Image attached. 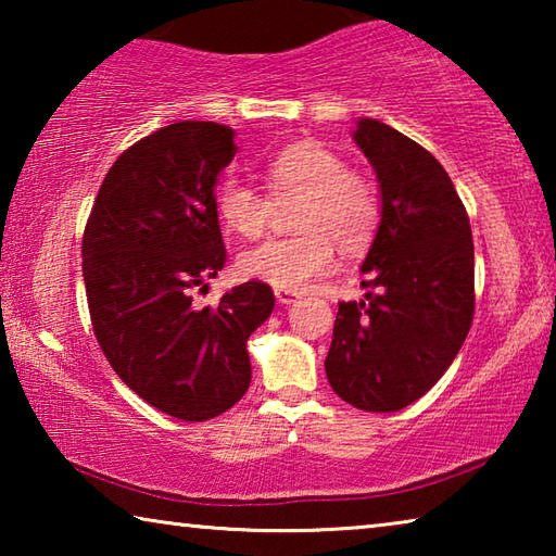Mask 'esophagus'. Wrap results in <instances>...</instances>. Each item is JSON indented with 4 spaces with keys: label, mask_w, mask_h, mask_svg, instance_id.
I'll use <instances>...</instances> for the list:
<instances>
[{
    "label": "esophagus",
    "mask_w": 556,
    "mask_h": 556,
    "mask_svg": "<svg viewBox=\"0 0 556 556\" xmlns=\"http://www.w3.org/2000/svg\"><path fill=\"white\" fill-rule=\"evenodd\" d=\"M275 296L279 304H294V301L299 299V294H294V291H287V289H277Z\"/></svg>",
    "instance_id": "esophagus-1"
}]
</instances>
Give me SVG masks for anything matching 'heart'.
<instances>
[{"label":"heart","mask_w":556,"mask_h":556,"mask_svg":"<svg viewBox=\"0 0 556 556\" xmlns=\"http://www.w3.org/2000/svg\"><path fill=\"white\" fill-rule=\"evenodd\" d=\"M267 192L242 181H225L218 191V213L225 228L255 240L267 230L275 203L296 201L291 238L267 240L242 252L238 267L244 277L269 287L299 291L328 275L336 265V245L361 252L370 244L382 218V195L375 178L351 168L331 147L299 139L271 154L265 168Z\"/></svg>","instance_id":"b5f03b06"}]
</instances>
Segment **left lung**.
Masks as SVG:
<instances>
[{"label":"left lung","instance_id":"8db88e82","mask_svg":"<svg viewBox=\"0 0 556 556\" xmlns=\"http://www.w3.org/2000/svg\"><path fill=\"white\" fill-rule=\"evenodd\" d=\"M355 142L382 191L365 301H341L326 375L365 412H397L439 382L473 324V238L454 184L425 147L378 119Z\"/></svg>","mask_w":556,"mask_h":556}]
</instances>
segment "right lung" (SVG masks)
I'll use <instances>...</instances> for the list:
<instances>
[{
    "label": "right lung",
    "instance_id": "add662e5",
    "mask_svg": "<svg viewBox=\"0 0 556 556\" xmlns=\"http://www.w3.org/2000/svg\"><path fill=\"white\" fill-rule=\"evenodd\" d=\"M238 147L218 122H176L117 156L83 232L92 333L119 380L168 417L205 421L250 388L248 338L269 318L265 281L199 308L225 267L215 181Z\"/></svg>",
    "mask_w": 556,
    "mask_h": 556
}]
</instances>
